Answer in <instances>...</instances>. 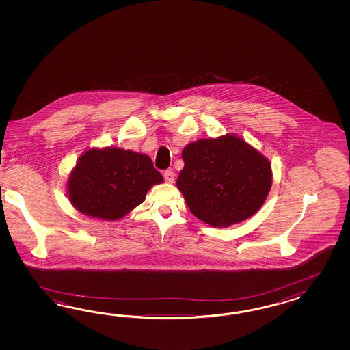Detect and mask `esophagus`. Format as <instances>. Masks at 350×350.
I'll list each match as a JSON object with an SVG mask.
<instances>
[{
	"mask_svg": "<svg viewBox=\"0 0 350 350\" xmlns=\"http://www.w3.org/2000/svg\"><path fill=\"white\" fill-rule=\"evenodd\" d=\"M163 176H164L165 182H168V183H173V182H174V173H173L172 170H165V172L163 173Z\"/></svg>",
	"mask_w": 350,
	"mask_h": 350,
	"instance_id": "obj_1",
	"label": "esophagus"
}]
</instances>
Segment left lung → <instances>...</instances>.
<instances>
[{"mask_svg": "<svg viewBox=\"0 0 350 350\" xmlns=\"http://www.w3.org/2000/svg\"><path fill=\"white\" fill-rule=\"evenodd\" d=\"M177 187L191 213L213 227H228L254 215L272 186L269 160L227 133L191 142Z\"/></svg>", "mask_w": 350, "mask_h": 350, "instance_id": "1", "label": "left lung"}]
</instances>
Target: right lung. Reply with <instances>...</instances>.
Listing matches in <instances>:
<instances>
[{
  "label": "right lung",
  "instance_id": "right-lung-1",
  "mask_svg": "<svg viewBox=\"0 0 350 350\" xmlns=\"http://www.w3.org/2000/svg\"><path fill=\"white\" fill-rule=\"evenodd\" d=\"M163 182L148 155L119 148H90L68 180V198L78 212L117 221L144 202Z\"/></svg>",
  "mask_w": 350,
  "mask_h": 350
}]
</instances>
